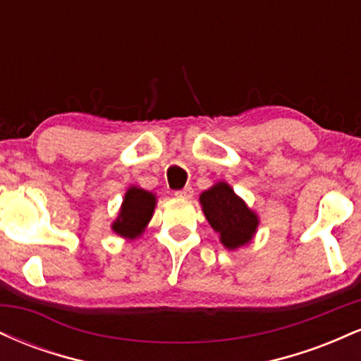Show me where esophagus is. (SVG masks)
Returning a JSON list of instances; mask_svg holds the SVG:
<instances>
[{
	"label": "esophagus",
	"mask_w": 361,
	"mask_h": 361,
	"mask_svg": "<svg viewBox=\"0 0 361 361\" xmlns=\"http://www.w3.org/2000/svg\"><path fill=\"white\" fill-rule=\"evenodd\" d=\"M176 197H180V198H186V200H188V198H192V197H193V190H192V186H185L183 190H178V192H176Z\"/></svg>",
	"instance_id": "obj_1"
}]
</instances>
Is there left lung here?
<instances>
[{
  "label": "left lung",
  "mask_w": 361,
  "mask_h": 361,
  "mask_svg": "<svg viewBox=\"0 0 361 361\" xmlns=\"http://www.w3.org/2000/svg\"><path fill=\"white\" fill-rule=\"evenodd\" d=\"M202 212L219 234L226 250H239L258 233L259 217L226 181H219L200 193Z\"/></svg>",
  "instance_id": "left-lung-1"
}]
</instances>
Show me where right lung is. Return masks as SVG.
<instances>
[{
  "label": "right lung",
  "mask_w": 361,
  "mask_h": 361,
  "mask_svg": "<svg viewBox=\"0 0 361 361\" xmlns=\"http://www.w3.org/2000/svg\"><path fill=\"white\" fill-rule=\"evenodd\" d=\"M156 204V193L147 192L137 185L128 186L118 215L111 222V231L126 241H134L140 238L154 215Z\"/></svg>",
  "instance_id": "1"
}]
</instances>
